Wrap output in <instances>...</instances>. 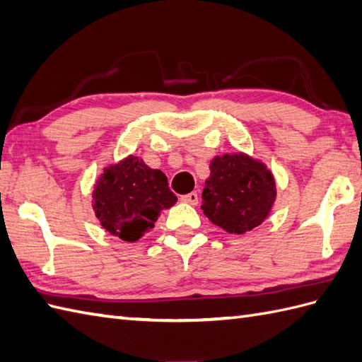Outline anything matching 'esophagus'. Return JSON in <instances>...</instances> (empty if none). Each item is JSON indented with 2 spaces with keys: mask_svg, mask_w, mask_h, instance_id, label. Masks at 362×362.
<instances>
[{
  "mask_svg": "<svg viewBox=\"0 0 362 362\" xmlns=\"http://www.w3.org/2000/svg\"><path fill=\"white\" fill-rule=\"evenodd\" d=\"M180 201L181 202H186V204L197 206L198 204V193L197 192H192V193H187V195H181Z\"/></svg>",
  "mask_w": 362,
  "mask_h": 362,
  "instance_id": "esophagus-1",
  "label": "esophagus"
}]
</instances>
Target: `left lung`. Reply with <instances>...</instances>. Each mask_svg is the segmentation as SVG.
I'll list each match as a JSON object with an SVG mask.
<instances>
[{"mask_svg":"<svg viewBox=\"0 0 362 362\" xmlns=\"http://www.w3.org/2000/svg\"><path fill=\"white\" fill-rule=\"evenodd\" d=\"M276 189L272 172L244 153L215 156L202 190V211L228 233L241 235L269 216Z\"/></svg>","mask_w":362,"mask_h":362,"instance_id":"obj_1","label":"left lung"}]
</instances>
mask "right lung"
Here are the masks:
<instances>
[{"label": "right lung", "instance_id": "right-lung-1", "mask_svg": "<svg viewBox=\"0 0 362 362\" xmlns=\"http://www.w3.org/2000/svg\"><path fill=\"white\" fill-rule=\"evenodd\" d=\"M175 202L167 176L132 155L104 169L93 190V209L101 226L129 243L153 228L161 210Z\"/></svg>", "mask_w": 362, "mask_h": 362}]
</instances>
